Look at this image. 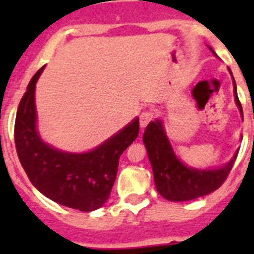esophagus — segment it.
I'll return each mask as SVG.
<instances>
[{
  "instance_id": "34e87169",
  "label": "esophagus",
  "mask_w": 254,
  "mask_h": 254,
  "mask_svg": "<svg viewBox=\"0 0 254 254\" xmlns=\"http://www.w3.org/2000/svg\"><path fill=\"white\" fill-rule=\"evenodd\" d=\"M151 120H153V115H151L150 112H143V113H141V116H139V127H141V129H145Z\"/></svg>"
}]
</instances>
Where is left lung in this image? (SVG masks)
I'll return each instance as SVG.
<instances>
[{"label":"left lung","mask_w":254,"mask_h":254,"mask_svg":"<svg viewBox=\"0 0 254 254\" xmlns=\"http://www.w3.org/2000/svg\"><path fill=\"white\" fill-rule=\"evenodd\" d=\"M208 49L215 57H217L216 53L209 46ZM228 71L232 76L235 103L243 117V108L237 97L236 81L233 79L231 69L228 68ZM142 139L153 169L155 189L161 196L170 201L192 200L219 189L221 183L225 181V178L228 177L239 153V150L235 151L232 158L220 167L197 169L189 166L182 162L175 154L161 119H155L154 121L149 123Z\"/></svg>","instance_id":"obj_1"}]
</instances>
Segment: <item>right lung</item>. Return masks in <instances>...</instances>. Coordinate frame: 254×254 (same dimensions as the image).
I'll list each match as a JSON object with an SVG mask.
<instances>
[{
  "label": "right lung",
  "instance_id": "right-lung-1",
  "mask_svg": "<svg viewBox=\"0 0 254 254\" xmlns=\"http://www.w3.org/2000/svg\"><path fill=\"white\" fill-rule=\"evenodd\" d=\"M45 65L30 80L15 117L14 139L18 158L33 186L58 204L91 212L108 200L119 159L138 137L139 119L89 151L72 153L50 145L38 129L35 85Z\"/></svg>",
  "mask_w": 254,
  "mask_h": 254
}]
</instances>
